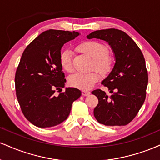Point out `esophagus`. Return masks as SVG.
I'll list each match as a JSON object with an SVG mask.
<instances>
[{
	"mask_svg": "<svg viewBox=\"0 0 160 160\" xmlns=\"http://www.w3.org/2000/svg\"><path fill=\"white\" fill-rule=\"evenodd\" d=\"M89 94H90V92L86 91V90H82V95H83V96H86V95H88Z\"/></svg>",
	"mask_w": 160,
	"mask_h": 160,
	"instance_id": "34e87169",
	"label": "esophagus"
}]
</instances>
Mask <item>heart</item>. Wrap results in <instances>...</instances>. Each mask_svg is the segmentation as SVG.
<instances>
[{
  "label": "heart",
  "mask_w": 160,
  "mask_h": 160,
  "mask_svg": "<svg viewBox=\"0 0 160 160\" xmlns=\"http://www.w3.org/2000/svg\"><path fill=\"white\" fill-rule=\"evenodd\" d=\"M78 49L93 58L92 68L102 74L108 73L113 67V58L108 54V47L103 43L96 40H87L78 46ZM59 61L62 68L65 71L71 73L74 71L72 64V52L70 49H65L61 52ZM100 76L96 71L90 73H76L69 78L68 82L71 86L87 90L91 89Z\"/></svg>",
  "instance_id": "b5f03b06"
}]
</instances>
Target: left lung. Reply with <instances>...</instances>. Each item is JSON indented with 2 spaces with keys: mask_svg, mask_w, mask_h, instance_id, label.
<instances>
[{
  "mask_svg": "<svg viewBox=\"0 0 160 160\" xmlns=\"http://www.w3.org/2000/svg\"><path fill=\"white\" fill-rule=\"evenodd\" d=\"M87 38L107 41L116 60L113 70L102 82L111 95L99 89L92 92L98 99L94 109L95 119L105 126H126L136 117L146 98L148 74L143 53L135 42L119 29L95 31Z\"/></svg>",
  "mask_w": 160,
  "mask_h": 160,
  "instance_id": "8db88e82",
  "label": "left lung"
}]
</instances>
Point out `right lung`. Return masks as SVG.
Returning a JSON list of instances; mask_svg holds the SVG:
<instances>
[{
    "label": "right lung",
    "instance_id": "1",
    "mask_svg": "<svg viewBox=\"0 0 160 160\" xmlns=\"http://www.w3.org/2000/svg\"><path fill=\"white\" fill-rule=\"evenodd\" d=\"M79 34L49 29L24 50L15 76L16 97L25 118L38 127L62 123L69 116L73 102L81 95L78 89L72 87L55 95L66 82L59 61L61 49Z\"/></svg>",
    "mask_w": 160,
    "mask_h": 160
}]
</instances>
